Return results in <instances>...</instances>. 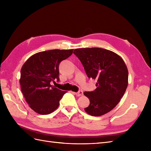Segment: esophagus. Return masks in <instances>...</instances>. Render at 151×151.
Here are the masks:
<instances>
[{
	"mask_svg": "<svg viewBox=\"0 0 151 151\" xmlns=\"http://www.w3.org/2000/svg\"><path fill=\"white\" fill-rule=\"evenodd\" d=\"M74 94H75L76 96H77V97H81V96L83 95V92H82V91H80L78 92L74 93Z\"/></svg>",
	"mask_w": 151,
	"mask_h": 151,
	"instance_id": "esophagus-1",
	"label": "esophagus"
}]
</instances>
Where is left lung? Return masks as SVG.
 I'll return each mask as SVG.
<instances>
[{
    "instance_id": "obj_1",
    "label": "left lung",
    "mask_w": 151,
    "mask_h": 151,
    "mask_svg": "<svg viewBox=\"0 0 151 151\" xmlns=\"http://www.w3.org/2000/svg\"><path fill=\"white\" fill-rule=\"evenodd\" d=\"M73 52L88 78L97 81L95 91L84 93L90 101L84 110L95 117L107 114L116 106L128 86L129 71L124 60L111 50L97 47L76 49Z\"/></svg>"
}]
</instances>
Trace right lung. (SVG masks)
<instances>
[{"mask_svg":"<svg viewBox=\"0 0 151 151\" xmlns=\"http://www.w3.org/2000/svg\"><path fill=\"white\" fill-rule=\"evenodd\" d=\"M73 49H54L31 56L22 66L19 82L29 106L36 113L47 115L56 110L67 91L50 85L59 81V64L73 54Z\"/></svg>","mask_w":151,"mask_h":151,"instance_id":"obj_1","label":"right lung"}]
</instances>
